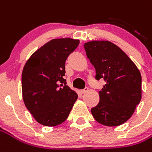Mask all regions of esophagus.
Returning <instances> with one entry per match:
<instances>
[{"mask_svg": "<svg viewBox=\"0 0 152 152\" xmlns=\"http://www.w3.org/2000/svg\"><path fill=\"white\" fill-rule=\"evenodd\" d=\"M87 91H88V88H87V87H86L84 90H81V91H80V92H81L82 94H84V93H86V92H87Z\"/></svg>", "mask_w": 152, "mask_h": 152, "instance_id": "1", "label": "esophagus"}]
</instances>
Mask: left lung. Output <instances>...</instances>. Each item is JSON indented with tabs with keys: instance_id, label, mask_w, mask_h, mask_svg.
<instances>
[{
	"instance_id": "obj_1",
	"label": "left lung",
	"mask_w": 152,
	"mask_h": 152,
	"mask_svg": "<svg viewBox=\"0 0 152 152\" xmlns=\"http://www.w3.org/2000/svg\"><path fill=\"white\" fill-rule=\"evenodd\" d=\"M95 69V78L106 81L99 91L98 105L91 109L94 119L108 127L128 121L142 99V76L135 63L116 44L105 40L84 44Z\"/></svg>"
}]
</instances>
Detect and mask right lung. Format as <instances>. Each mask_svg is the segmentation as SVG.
Segmentation results:
<instances>
[{
  "label": "right lung",
  "instance_id": "1",
  "mask_svg": "<svg viewBox=\"0 0 152 152\" xmlns=\"http://www.w3.org/2000/svg\"><path fill=\"white\" fill-rule=\"evenodd\" d=\"M80 40L55 39L30 56L22 72V95L26 108L38 123L47 127L62 124L78 98L66 86L65 62Z\"/></svg>",
  "mask_w": 152,
  "mask_h": 152
}]
</instances>
